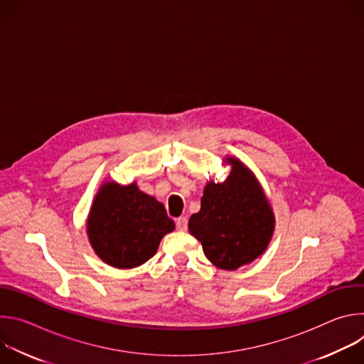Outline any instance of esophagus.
I'll list each match as a JSON object with an SVG mask.
<instances>
[{
    "mask_svg": "<svg viewBox=\"0 0 364 364\" xmlns=\"http://www.w3.org/2000/svg\"><path fill=\"white\" fill-rule=\"evenodd\" d=\"M187 225H188V220L186 218H178L176 220V228L177 230H181V232H186L187 230Z\"/></svg>",
    "mask_w": 364,
    "mask_h": 364,
    "instance_id": "obj_1",
    "label": "esophagus"
}]
</instances>
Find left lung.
Listing matches in <instances>:
<instances>
[{
    "label": "left lung",
    "instance_id": "1",
    "mask_svg": "<svg viewBox=\"0 0 364 364\" xmlns=\"http://www.w3.org/2000/svg\"><path fill=\"white\" fill-rule=\"evenodd\" d=\"M229 163L232 171L226 181L205 186L201 209L190 218L188 230L212 264L235 271L265 252L274 215L253 174L235 159Z\"/></svg>",
    "mask_w": 364,
    "mask_h": 364
}]
</instances>
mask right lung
I'll use <instances>...</instances> for the list:
<instances>
[{"mask_svg":"<svg viewBox=\"0 0 364 364\" xmlns=\"http://www.w3.org/2000/svg\"><path fill=\"white\" fill-rule=\"evenodd\" d=\"M174 222L164 205L138 190L136 184L107 183L97 193L87 219L92 247L103 262L115 268H135L159 249Z\"/></svg>","mask_w":364,"mask_h":364,"instance_id":"add662e5","label":"right lung"}]
</instances>
